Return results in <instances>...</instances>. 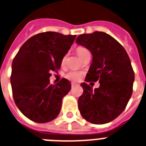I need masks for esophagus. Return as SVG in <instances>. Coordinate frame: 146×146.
<instances>
[{"instance_id": "obj_1", "label": "esophagus", "mask_w": 146, "mask_h": 146, "mask_svg": "<svg viewBox=\"0 0 146 146\" xmlns=\"http://www.w3.org/2000/svg\"><path fill=\"white\" fill-rule=\"evenodd\" d=\"M76 85V84L74 83V82H72V83H71V86H72V87H74Z\"/></svg>"}]
</instances>
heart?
Listing matches in <instances>:
<instances>
[{
  "mask_svg": "<svg viewBox=\"0 0 146 146\" xmlns=\"http://www.w3.org/2000/svg\"><path fill=\"white\" fill-rule=\"evenodd\" d=\"M77 54L79 56V58H81L83 56L84 54L86 52H88L87 48H84V47H79V48L76 49ZM65 57L63 58V61H64ZM67 79H70V80H73V81H77L80 79V77L82 76V73H79V72H76V71H72V72H70L67 74Z\"/></svg>",
  "mask_w": 146,
  "mask_h": 146,
  "instance_id": "heart-1",
  "label": "heart"
}]
</instances>
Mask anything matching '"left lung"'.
I'll return each instance as SVG.
<instances>
[{
    "mask_svg": "<svg viewBox=\"0 0 146 146\" xmlns=\"http://www.w3.org/2000/svg\"><path fill=\"white\" fill-rule=\"evenodd\" d=\"M76 42L88 48L93 56L85 82H100V87L94 90L85 82L81 84L80 114L92 124L110 122L124 111L132 95L134 72L130 58L124 47L104 32L82 34Z\"/></svg>",
    "mask_w": 146,
    "mask_h": 146,
    "instance_id": "1",
    "label": "left lung"
}]
</instances>
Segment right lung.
I'll return each instance as SVG.
<instances>
[{
  "label": "right lung",
  "mask_w": 146,
  "mask_h": 146,
  "mask_svg": "<svg viewBox=\"0 0 146 146\" xmlns=\"http://www.w3.org/2000/svg\"><path fill=\"white\" fill-rule=\"evenodd\" d=\"M76 36L40 33L28 39L14 58L10 77L14 101L22 114L34 122L51 121L61 111L62 99L71 84L62 79L51 85L50 72L61 67Z\"/></svg>",
  "instance_id": "add662e5"
}]
</instances>
